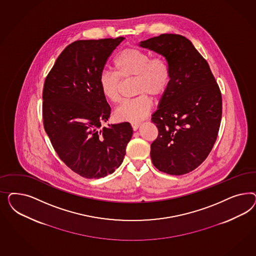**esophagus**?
I'll return each mask as SVG.
<instances>
[{"label":"esophagus","mask_w":256,"mask_h":256,"mask_svg":"<svg viewBox=\"0 0 256 256\" xmlns=\"http://www.w3.org/2000/svg\"><path fill=\"white\" fill-rule=\"evenodd\" d=\"M132 128H133V130L135 132V130H137L140 126V123H132Z\"/></svg>","instance_id":"1"}]
</instances>
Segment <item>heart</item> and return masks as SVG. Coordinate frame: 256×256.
<instances>
[{"instance_id": "1", "label": "heart", "mask_w": 256, "mask_h": 256, "mask_svg": "<svg viewBox=\"0 0 256 256\" xmlns=\"http://www.w3.org/2000/svg\"><path fill=\"white\" fill-rule=\"evenodd\" d=\"M116 73L104 70L100 77L103 96L116 103L120 98L122 80L135 78L136 98L124 100L114 112L119 121L137 122L148 116L152 100L147 96L160 98L170 84V68L162 57H154L136 48H128L117 55L114 61Z\"/></svg>"}]
</instances>
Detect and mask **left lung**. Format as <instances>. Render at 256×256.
<instances>
[{"label": "left lung", "mask_w": 256, "mask_h": 256, "mask_svg": "<svg viewBox=\"0 0 256 256\" xmlns=\"http://www.w3.org/2000/svg\"><path fill=\"white\" fill-rule=\"evenodd\" d=\"M138 45L162 55L170 68V84L152 114L158 130L152 162L168 174H185L208 158L216 142L222 94L208 64L185 36L162 34Z\"/></svg>", "instance_id": "obj_1"}]
</instances>
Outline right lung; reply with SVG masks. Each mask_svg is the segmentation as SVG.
I'll list each match as a JSON object with an SVG mask.
<instances>
[{"instance_id": "obj_1", "label": "right lung", "mask_w": 256, "mask_h": 256, "mask_svg": "<svg viewBox=\"0 0 256 256\" xmlns=\"http://www.w3.org/2000/svg\"><path fill=\"white\" fill-rule=\"evenodd\" d=\"M124 38L78 40L66 46L48 74L43 121L59 158L86 178H101L122 164L133 134L128 122L108 124L110 107L100 77Z\"/></svg>"}]
</instances>
